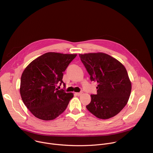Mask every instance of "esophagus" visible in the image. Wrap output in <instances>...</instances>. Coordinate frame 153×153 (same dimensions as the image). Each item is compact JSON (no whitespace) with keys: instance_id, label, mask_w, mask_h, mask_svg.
<instances>
[{"instance_id":"34e87169","label":"esophagus","mask_w":153,"mask_h":153,"mask_svg":"<svg viewBox=\"0 0 153 153\" xmlns=\"http://www.w3.org/2000/svg\"><path fill=\"white\" fill-rule=\"evenodd\" d=\"M82 94V92H80V93H75V94H76V96H80Z\"/></svg>"}]
</instances>
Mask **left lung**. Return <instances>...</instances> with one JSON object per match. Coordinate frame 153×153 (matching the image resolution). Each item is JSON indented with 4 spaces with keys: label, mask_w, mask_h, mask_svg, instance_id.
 I'll return each instance as SVG.
<instances>
[{
    "label": "left lung",
    "mask_w": 153,
    "mask_h": 153,
    "mask_svg": "<svg viewBox=\"0 0 153 153\" xmlns=\"http://www.w3.org/2000/svg\"><path fill=\"white\" fill-rule=\"evenodd\" d=\"M90 76L98 85L96 94H91L86 107L99 119H107L117 115L126 105L131 91L126 70L117 59L103 53L79 54Z\"/></svg>",
    "instance_id": "8db88e82"
}]
</instances>
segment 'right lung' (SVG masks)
Here are the masks:
<instances>
[{"label":"right lung","instance_id":"right-lung-1","mask_svg":"<svg viewBox=\"0 0 153 153\" xmlns=\"http://www.w3.org/2000/svg\"><path fill=\"white\" fill-rule=\"evenodd\" d=\"M77 54L47 53L32 61L21 76L20 93L24 104L37 118L51 120L61 114L73 97L56 88L63 73Z\"/></svg>","mask_w":153,"mask_h":153}]
</instances>
